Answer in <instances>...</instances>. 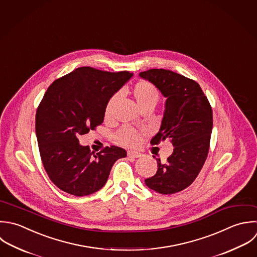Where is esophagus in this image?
Instances as JSON below:
<instances>
[{"label":"esophagus","instance_id":"obj_1","mask_svg":"<svg viewBox=\"0 0 257 257\" xmlns=\"http://www.w3.org/2000/svg\"><path fill=\"white\" fill-rule=\"evenodd\" d=\"M127 155H128L129 158H139V157H141V154L138 153V152H135V151H128Z\"/></svg>","mask_w":257,"mask_h":257}]
</instances>
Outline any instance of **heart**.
Returning a JSON list of instances; mask_svg holds the SVG:
<instances>
[{
  "instance_id": "1",
  "label": "heart",
  "mask_w": 257,
  "mask_h": 257,
  "mask_svg": "<svg viewBox=\"0 0 257 257\" xmlns=\"http://www.w3.org/2000/svg\"><path fill=\"white\" fill-rule=\"evenodd\" d=\"M131 95L135 99L137 105L141 110L147 108H154L160 100V92L152 83L142 80L137 82L131 89ZM119 100V95H113L107 102L104 110V115L106 118H110L114 112L115 106ZM141 133L132 128H122L116 135V140L118 143L127 146L135 147L139 144L141 140Z\"/></svg>"
}]
</instances>
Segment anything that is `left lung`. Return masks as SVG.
<instances>
[{
  "instance_id": "obj_1",
  "label": "left lung",
  "mask_w": 257,
  "mask_h": 257,
  "mask_svg": "<svg viewBox=\"0 0 257 257\" xmlns=\"http://www.w3.org/2000/svg\"><path fill=\"white\" fill-rule=\"evenodd\" d=\"M139 75L167 98L161 127L150 143L169 139L174 146L165 163L157 160L156 174L145 183L160 194H174L190 186L205 163L213 125L211 105L199 84L183 75L164 69Z\"/></svg>"
}]
</instances>
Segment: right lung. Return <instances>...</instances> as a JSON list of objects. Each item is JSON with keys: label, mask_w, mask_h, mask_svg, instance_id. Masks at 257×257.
Here are the masks:
<instances>
[{"label": "right lung", "mask_w": 257, "mask_h": 257, "mask_svg": "<svg viewBox=\"0 0 257 257\" xmlns=\"http://www.w3.org/2000/svg\"><path fill=\"white\" fill-rule=\"evenodd\" d=\"M131 77L128 71L81 67L49 86L36 112V135L44 168L62 191L75 196L98 191L113 164L126 157L114 145L94 154L78 138L103 123L108 100Z\"/></svg>", "instance_id": "right-lung-1"}]
</instances>
